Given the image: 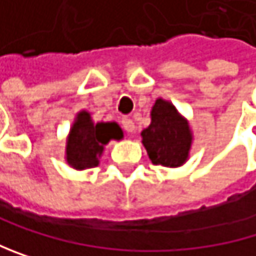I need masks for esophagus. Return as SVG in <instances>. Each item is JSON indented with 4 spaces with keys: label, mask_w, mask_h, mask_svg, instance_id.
Returning <instances> with one entry per match:
<instances>
[{
    "label": "esophagus",
    "mask_w": 256,
    "mask_h": 256,
    "mask_svg": "<svg viewBox=\"0 0 256 256\" xmlns=\"http://www.w3.org/2000/svg\"><path fill=\"white\" fill-rule=\"evenodd\" d=\"M122 126H124V130L126 132H132L134 131V122L131 119H128V118H124L122 119Z\"/></svg>",
    "instance_id": "1"
}]
</instances>
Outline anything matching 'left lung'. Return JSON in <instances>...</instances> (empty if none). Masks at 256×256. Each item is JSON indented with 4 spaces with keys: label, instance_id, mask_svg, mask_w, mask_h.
<instances>
[{
    "label": "left lung",
    "instance_id": "8db88e82",
    "mask_svg": "<svg viewBox=\"0 0 256 256\" xmlns=\"http://www.w3.org/2000/svg\"><path fill=\"white\" fill-rule=\"evenodd\" d=\"M142 142L154 164L176 168L184 163L190 148V131L188 122L176 106L157 99L151 111V125L142 131Z\"/></svg>",
    "mask_w": 256,
    "mask_h": 256
}]
</instances>
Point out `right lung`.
Masks as SVG:
<instances>
[{
	"label": "right lung",
	"mask_w": 256,
	"mask_h": 256,
	"mask_svg": "<svg viewBox=\"0 0 256 256\" xmlns=\"http://www.w3.org/2000/svg\"><path fill=\"white\" fill-rule=\"evenodd\" d=\"M124 132L118 124H93L90 114L82 111L67 140V162L76 170H88L99 164V157L111 138H122Z\"/></svg>",
	"instance_id": "obj_1"
}]
</instances>
